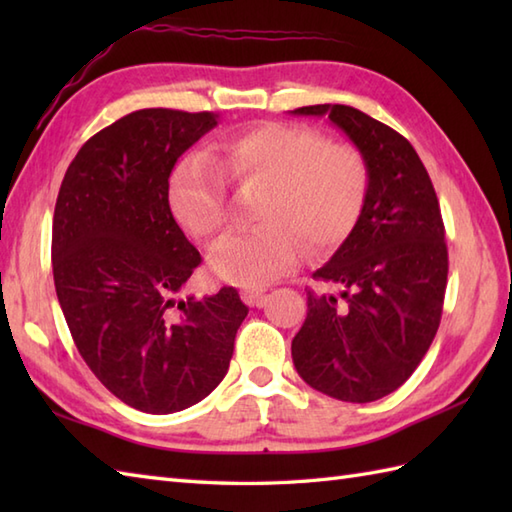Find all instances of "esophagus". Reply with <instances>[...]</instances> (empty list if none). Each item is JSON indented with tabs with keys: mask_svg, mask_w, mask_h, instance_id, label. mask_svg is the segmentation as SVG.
Returning <instances> with one entry per match:
<instances>
[{
	"mask_svg": "<svg viewBox=\"0 0 512 512\" xmlns=\"http://www.w3.org/2000/svg\"><path fill=\"white\" fill-rule=\"evenodd\" d=\"M266 297V288H248L242 292V299L248 303L250 308H262Z\"/></svg>",
	"mask_w": 512,
	"mask_h": 512,
	"instance_id": "1",
	"label": "esophagus"
}]
</instances>
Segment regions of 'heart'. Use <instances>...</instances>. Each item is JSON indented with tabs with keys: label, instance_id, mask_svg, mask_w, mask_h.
<instances>
[{
	"label": "heart",
	"instance_id": "1",
	"mask_svg": "<svg viewBox=\"0 0 512 512\" xmlns=\"http://www.w3.org/2000/svg\"><path fill=\"white\" fill-rule=\"evenodd\" d=\"M224 180L248 187L266 184L255 206L262 222L226 235L209 253L222 281L255 288L288 273L303 244L325 250L352 233L365 206L369 169L354 145L325 143L317 129L264 123L226 138L211 160L184 158L169 180V206L195 239L215 237L228 222Z\"/></svg>",
	"mask_w": 512,
	"mask_h": 512
}]
</instances>
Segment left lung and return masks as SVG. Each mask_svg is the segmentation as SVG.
<instances>
[{
	"label": "left lung",
	"mask_w": 512,
	"mask_h": 512,
	"mask_svg": "<svg viewBox=\"0 0 512 512\" xmlns=\"http://www.w3.org/2000/svg\"><path fill=\"white\" fill-rule=\"evenodd\" d=\"M328 116L369 169L352 233L314 277L341 299L308 290V317L292 339V363L310 387L345 402H372L416 372L438 332L449 255L438 195L405 136L350 105H308Z\"/></svg>",
	"instance_id": "8db88e82"
}]
</instances>
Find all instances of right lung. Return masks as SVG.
Returning <instances> with one entry per match:
<instances>
[{"label": "right lung", "instance_id": "1", "mask_svg": "<svg viewBox=\"0 0 512 512\" xmlns=\"http://www.w3.org/2000/svg\"><path fill=\"white\" fill-rule=\"evenodd\" d=\"M213 112L138 110L70 162L52 217V275L76 350L125 405L182 411L222 383L248 308L235 288L178 299L202 257L173 220L169 176Z\"/></svg>", "mask_w": 512, "mask_h": 512}]
</instances>
